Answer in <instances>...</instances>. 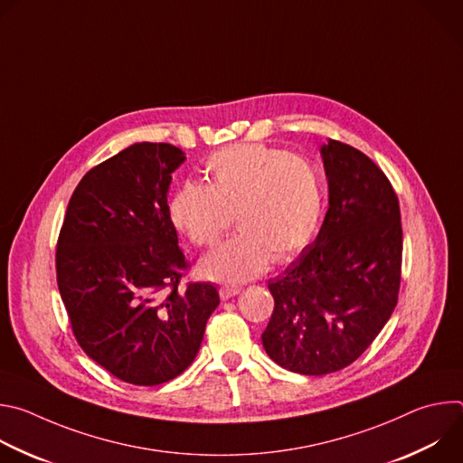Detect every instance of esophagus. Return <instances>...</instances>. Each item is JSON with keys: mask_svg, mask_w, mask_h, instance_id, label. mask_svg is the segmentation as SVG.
Listing matches in <instances>:
<instances>
[{"mask_svg": "<svg viewBox=\"0 0 463 463\" xmlns=\"http://www.w3.org/2000/svg\"><path fill=\"white\" fill-rule=\"evenodd\" d=\"M238 293H240V289H238V288H229V286H223V288H220V297H222L223 300H229V298L236 297Z\"/></svg>", "mask_w": 463, "mask_h": 463, "instance_id": "34e87169", "label": "esophagus"}]
</instances>
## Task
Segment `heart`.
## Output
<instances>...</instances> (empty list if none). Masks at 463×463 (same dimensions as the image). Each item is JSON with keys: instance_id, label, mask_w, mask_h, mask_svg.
Listing matches in <instances>:
<instances>
[{"instance_id": "heart-1", "label": "heart", "mask_w": 463, "mask_h": 463, "mask_svg": "<svg viewBox=\"0 0 463 463\" xmlns=\"http://www.w3.org/2000/svg\"><path fill=\"white\" fill-rule=\"evenodd\" d=\"M209 184L184 181L170 202L174 225L197 247L214 245L232 225L240 232L200 263L211 280L238 284L297 256L315 236L324 188L318 172L288 150L234 145L205 165Z\"/></svg>"}]
</instances>
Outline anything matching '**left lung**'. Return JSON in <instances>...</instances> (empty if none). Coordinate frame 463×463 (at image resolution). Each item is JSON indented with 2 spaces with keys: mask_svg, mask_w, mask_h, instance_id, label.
<instances>
[{
  "mask_svg": "<svg viewBox=\"0 0 463 463\" xmlns=\"http://www.w3.org/2000/svg\"><path fill=\"white\" fill-rule=\"evenodd\" d=\"M320 156L329 207L315 241L268 282L275 309L261 334L277 364L304 375L352 364L384 327L402 282V213L388 177L334 139Z\"/></svg>",
  "mask_w": 463,
  "mask_h": 463,
  "instance_id": "left-lung-1",
  "label": "left lung"
}]
</instances>
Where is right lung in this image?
Returning a JSON list of instances; mask_svg holds the SVG:
<instances>
[{"label": "right lung", "mask_w": 463, "mask_h": 463, "mask_svg": "<svg viewBox=\"0 0 463 463\" xmlns=\"http://www.w3.org/2000/svg\"><path fill=\"white\" fill-rule=\"evenodd\" d=\"M184 159L177 146L136 143L91 168L56 245V282L80 348L139 386L190 366L220 304L209 282L179 288L188 263L166 195Z\"/></svg>", "instance_id": "add662e5"}]
</instances>
